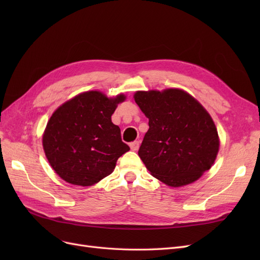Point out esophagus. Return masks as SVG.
Wrapping results in <instances>:
<instances>
[{
	"instance_id": "obj_1",
	"label": "esophagus",
	"mask_w": 260,
	"mask_h": 260,
	"mask_svg": "<svg viewBox=\"0 0 260 260\" xmlns=\"http://www.w3.org/2000/svg\"><path fill=\"white\" fill-rule=\"evenodd\" d=\"M139 146H140L139 141H135V142H131L130 143V148L132 149V151H138Z\"/></svg>"
}]
</instances>
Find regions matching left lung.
Instances as JSON below:
<instances>
[{
	"instance_id": "left-lung-1",
	"label": "left lung",
	"mask_w": 260,
	"mask_h": 260,
	"mask_svg": "<svg viewBox=\"0 0 260 260\" xmlns=\"http://www.w3.org/2000/svg\"><path fill=\"white\" fill-rule=\"evenodd\" d=\"M135 101L148 118L139 156L153 177L178 187L210 169L219 151L218 132L198 101L179 89L138 91Z\"/></svg>"
}]
</instances>
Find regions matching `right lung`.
<instances>
[{"mask_svg": "<svg viewBox=\"0 0 260 260\" xmlns=\"http://www.w3.org/2000/svg\"><path fill=\"white\" fill-rule=\"evenodd\" d=\"M123 94L108 99L88 91L55 111L43 133V148L55 172L66 182L89 186L111 175L119 157L130 147L120 128L112 122Z\"/></svg>", "mask_w": 260, "mask_h": 260, "instance_id": "obj_1", "label": "right lung"}]
</instances>
